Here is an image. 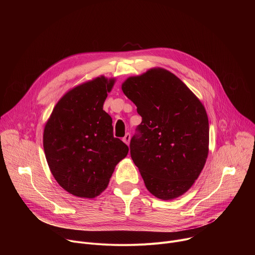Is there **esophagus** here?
<instances>
[{
  "mask_svg": "<svg viewBox=\"0 0 255 255\" xmlns=\"http://www.w3.org/2000/svg\"><path fill=\"white\" fill-rule=\"evenodd\" d=\"M130 138H131V135H130L129 133H127V134L123 137V141H124L127 145H129V143H130Z\"/></svg>",
  "mask_w": 255,
  "mask_h": 255,
  "instance_id": "obj_1",
  "label": "esophagus"
}]
</instances>
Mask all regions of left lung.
<instances>
[{
  "mask_svg": "<svg viewBox=\"0 0 255 255\" xmlns=\"http://www.w3.org/2000/svg\"><path fill=\"white\" fill-rule=\"evenodd\" d=\"M122 91L142 117L130 154L145 187L161 200L184 195L208 157L205 107L177 77L160 67L128 78Z\"/></svg>",
  "mask_w": 255,
  "mask_h": 255,
  "instance_id": "8db88e82",
  "label": "left lung"
}]
</instances>
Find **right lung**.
Here are the masks:
<instances>
[{
  "label": "right lung",
  "mask_w": 255,
  "mask_h": 255,
  "mask_svg": "<svg viewBox=\"0 0 255 255\" xmlns=\"http://www.w3.org/2000/svg\"><path fill=\"white\" fill-rule=\"evenodd\" d=\"M115 79L104 76L69 90L55 105L43 132L50 171L69 194L93 199L109 185L129 148L113 135L112 118L103 110Z\"/></svg>",
  "instance_id": "obj_1"
}]
</instances>
